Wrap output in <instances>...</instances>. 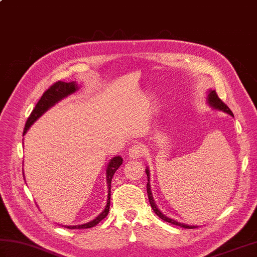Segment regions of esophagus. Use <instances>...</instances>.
<instances>
[{
  "label": "esophagus",
  "mask_w": 257,
  "mask_h": 257,
  "mask_svg": "<svg viewBox=\"0 0 257 257\" xmlns=\"http://www.w3.org/2000/svg\"><path fill=\"white\" fill-rule=\"evenodd\" d=\"M145 154V149L143 146L140 145H135L132 148L129 149V157L133 158V159H137V158H141Z\"/></svg>",
  "instance_id": "34e87169"
}]
</instances>
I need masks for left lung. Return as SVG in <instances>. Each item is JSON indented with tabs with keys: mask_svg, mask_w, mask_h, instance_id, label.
I'll return each instance as SVG.
<instances>
[{
	"mask_svg": "<svg viewBox=\"0 0 257 257\" xmlns=\"http://www.w3.org/2000/svg\"><path fill=\"white\" fill-rule=\"evenodd\" d=\"M207 101H209L210 106H212L213 108L219 109V110H223L224 112H226V113H228V114H231V116H233V112L231 111V109L228 108V107L225 105V103L223 102V101L220 99V98H219V96H217V94H216V91H215V90H211V91H210L209 96H207ZM146 173H147V177H148V181H149V176H150V173H149V169H146ZM147 193H148V198H149V202H150V205H151V207H152V210L155 211L156 214H157L158 216H159L160 219H162L163 221H166V222L171 223V224L179 225V226L184 227V228H195V227H198V226H191V225H185V224H182V223H179V222L174 221V220H172V219H169V217H167L166 215H163L162 213L159 211V209H158V207H157V205H156V203H155L154 199H152L151 190H150V183H149V182L147 183Z\"/></svg>",
	"mask_w": 257,
	"mask_h": 257,
	"instance_id": "1",
	"label": "left lung"
}]
</instances>
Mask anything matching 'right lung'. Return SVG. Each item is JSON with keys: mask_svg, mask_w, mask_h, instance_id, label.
<instances>
[{"mask_svg": "<svg viewBox=\"0 0 257 257\" xmlns=\"http://www.w3.org/2000/svg\"><path fill=\"white\" fill-rule=\"evenodd\" d=\"M77 85H76V81H70V83H66V81H62V80H58L56 83H54L50 88H48L43 96L41 97V99L38 100V102L36 103L35 108L33 109V111L31 112L29 119H27V121L25 123V128H24V132L23 135L26 134L27 130L30 129L31 125L34 123L35 120L37 118H40L43 113H44L48 108H51L52 106L55 105L56 102H58L63 98L67 97L68 95L73 94L76 90H77ZM122 163V159L121 157H114L110 160V162L108 163V168H107V183H108V199H107V205L105 207V210H103L99 215H98L95 220H92L88 223H86V224L83 225H75V226H65L67 228H70V230H73V228H90L92 226L97 225L98 223L100 221H102L105 217L108 215V212L109 209H110V188H111V180L114 172L117 171V169L121 166Z\"/></svg>", "mask_w": 257, "mask_h": 257, "instance_id": "right-lung-1", "label": "right lung"}]
</instances>
